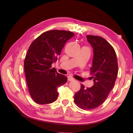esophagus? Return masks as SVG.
<instances>
[{"label": "esophagus", "instance_id": "esophagus-1", "mask_svg": "<svg viewBox=\"0 0 133 133\" xmlns=\"http://www.w3.org/2000/svg\"><path fill=\"white\" fill-rule=\"evenodd\" d=\"M67 80H68V81H72L74 80V78L71 77V76H67Z\"/></svg>", "mask_w": 133, "mask_h": 133}]
</instances>
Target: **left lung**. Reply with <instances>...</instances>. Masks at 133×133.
I'll return each mask as SVG.
<instances>
[{"instance_id":"8db88e82","label":"left lung","mask_w":133,"mask_h":133,"mask_svg":"<svg viewBox=\"0 0 133 133\" xmlns=\"http://www.w3.org/2000/svg\"><path fill=\"white\" fill-rule=\"evenodd\" d=\"M87 39L93 49L91 78L94 85L80 90L75 95V103L80 109L92 110L104 103L113 88L118 74V63L115 50L109 42L97 36L87 35Z\"/></svg>"}]
</instances>
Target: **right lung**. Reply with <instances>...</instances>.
Wrapping results in <instances>:
<instances>
[{
  "instance_id": "add662e5",
  "label": "right lung",
  "mask_w": 133,
  "mask_h": 133,
  "mask_svg": "<svg viewBox=\"0 0 133 133\" xmlns=\"http://www.w3.org/2000/svg\"><path fill=\"white\" fill-rule=\"evenodd\" d=\"M74 35L66 30L48 31L29 47L24 58V73L29 93L37 104L55 102L58 95L57 88L66 83V76L58 73L51 64L57 61L65 43Z\"/></svg>"
}]
</instances>
